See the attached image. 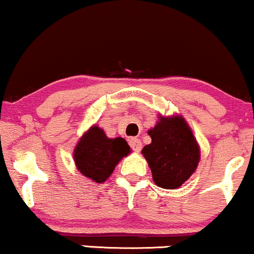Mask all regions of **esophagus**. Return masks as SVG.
I'll return each instance as SVG.
<instances>
[{"label": "esophagus", "instance_id": "34e87169", "mask_svg": "<svg viewBox=\"0 0 254 254\" xmlns=\"http://www.w3.org/2000/svg\"><path fill=\"white\" fill-rule=\"evenodd\" d=\"M129 144L135 152H139L140 149H142V142L138 138H131L129 140Z\"/></svg>", "mask_w": 254, "mask_h": 254}]
</instances>
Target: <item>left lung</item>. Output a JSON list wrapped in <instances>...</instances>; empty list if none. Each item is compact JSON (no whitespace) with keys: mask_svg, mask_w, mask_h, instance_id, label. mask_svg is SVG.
<instances>
[{"mask_svg":"<svg viewBox=\"0 0 254 254\" xmlns=\"http://www.w3.org/2000/svg\"><path fill=\"white\" fill-rule=\"evenodd\" d=\"M148 131L150 144L142 149L152 180L158 187L176 189L196 170L200 148L191 129L181 116L164 117Z\"/></svg>","mask_w":254,"mask_h":254,"instance_id":"left-lung-1","label":"left lung"}]
</instances>
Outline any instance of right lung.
<instances>
[{
  "label": "right lung",
  "mask_w": 254,
  "mask_h": 254,
  "mask_svg": "<svg viewBox=\"0 0 254 254\" xmlns=\"http://www.w3.org/2000/svg\"><path fill=\"white\" fill-rule=\"evenodd\" d=\"M129 154L127 140L122 137L109 138L103 129L93 125L79 139L73 157L82 175L103 183L114 173L118 162Z\"/></svg>",
  "instance_id": "obj_1"
}]
</instances>
